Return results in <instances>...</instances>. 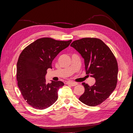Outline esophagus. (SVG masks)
Returning a JSON list of instances; mask_svg holds the SVG:
<instances>
[{"instance_id": "obj_1", "label": "esophagus", "mask_w": 133, "mask_h": 133, "mask_svg": "<svg viewBox=\"0 0 133 133\" xmlns=\"http://www.w3.org/2000/svg\"><path fill=\"white\" fill-rule=\"evenodd\" d=\"M66 84H69V85H70L71 86H75L78 84L77 83H75V82H66Z\"/></svg>"}]
</instances>
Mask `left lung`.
Returning a JSON list of instances; mask_svg holds the SVG:
<instances>
[{
	"label": "left lung",
	"instance_id": "1",
	"mask_svg": "<svg viewBox=\"0 0 133 133\" xmlns=\"http://www.w3.org/2000/svg\"><path fill=\"white\" fill-rule=\"evenodd\" d=\"M70 46L84 59L86 74L95 79L91 87L82 83L85 91L79 100L87 105H98L105 101L116 88L118 73L116 58L110 48L99 39L82 38L74 41Z\"/></svg>",
	"mask_w": 133,
	"mask_h": 133
}]
</instances>
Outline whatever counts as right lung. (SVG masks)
Masks as SVG:
<instances>
[{
  "mask_svg": "<svg viewBox=\"0 0 133 133\" xmlns=\"http://www.w3.org/2000/svg\"><path fill=\"white\" fill-rule=\"evenodd\" d=\"M68 41L50 38L37 39L24 49L17 62L18 85L26 103L37 109L49 108L58 99V90L64 84L61 81L47 83V69H52L54 59L70 45Z\"/></svg>",
  "mask_w": 133,
  "mask_h": 133,
  "instance_id": "obj_1",
  "label": "right lung"
}]
</instances>
